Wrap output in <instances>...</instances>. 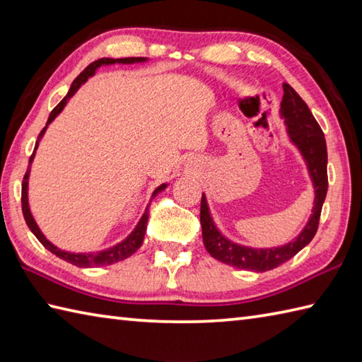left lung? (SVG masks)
Returning a JSON list of instances; mask_svg holds the SVG:
<instances>
[{"label": "left lung", "mask_w": 362, "mask_h": 362, "mask_svg": "<svg viewBox=\"0 0 362 362\" xmlns=\"http://www.w3.org/2000/svg\"><path fill=\"white\" fill-rule=\"evenodd\" d=\"M283 91L284 93L280 104V117L284 119V124L288 127L289 140L297 146V149L302 153L314 187L313 214L302 232H300L294 241L280 245V247H247V245L230 241L228 238L222 235L218 227L214 226L205 194H202L201 201V226L206 252L213 258L221 261V263L238 269H245V271H271V269L286 263L288 259L302 250L305 245H308L317 232L322 205H324L327 197L328 157L324 132H322L316 118L313 117L308 105H306V103L297 95V91L289 83H283Z\"/></svg>", "instance_id": "8db88e82"}]
</instances>
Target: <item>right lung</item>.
<instances>
[{
	"label": "right lung",
	"mask_w": 362,
	"mask_h": 362,
	"mask_svg": "<svg viewBox=\"0 0 362 362\" xmlns=\"http://www.w3.org/2000/svg\"><path fill=\"white\" fill-rule=\"evenodd\" d=\"M146 57H124V59H109V57H103V59H98L95 60L93 64H90L86 70H83L78 78L74 79V82L71 83L70 90H68L66 96L60 101L56 107H54L52 112L49 113V118H48V122H46V126L43 127V130L40 134H38V138L35 141V148H34V152L33 156H30L29 158V166H28V171L25 174V177H23V185H21V209H23V216H25V221L28 227L30 228V232H33L35 235V238L38 241H40L46 249H48L49 252H52L54 255L62 258L65 261H68V263H71L74 266L78 267H99V266H109V264H113V263H118V261H122L129 258L130 255H134V253L141 247L143 244V240H144V233H146V226H148V218H149V205L146 206V210L143 213L141 219L138 221L136 227L132 230V233H130L126 240H122L121 243L112 245V247L109 249H104V250H99V252H91V253H73V252H66V250H60L59 247H56L51 241L46 240V236L42 233V230L38 228L37 222L33 216V213H30L29 210V201H28V180H29V174H30V165H33L34 161V156H35V151L38 148V143H40V140L43 138L46 129H48V126L51 124V122L56 119L57 115L64 110V107L66 105V103L70 101V99L74 96L76 91H78L81 88L82 83H86L88 78H91V76L95 74V71L98 70L99 66L103 65H113V64H141V62H146ZM168 187V183H161L160 187H157L156 189H153L152 193V197H156L160 191H163L165 188Z\"/></svg>",
	"instance_id": "obj_1"
}]
</instances>
